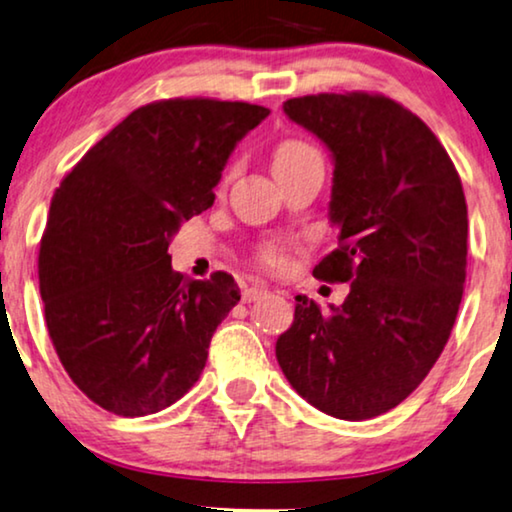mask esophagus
I'll return each instance as SVG.
<instances>
[{"label":"esophagus","instance_id":"esophagus-1","mask_svg":"<svg viewBox=\"0 0 512 512\" xmlns=\"http://www.w3.org/2000/svg\"><path fill=\"white\" fill-rule=\"evenodd\" d=\"M265 296H268V289H265V286H261V284H254V286H247V289H244L242 300H244V303H254V300H261Z\"/></svg>","mask_w":512,"mask_h":512}]
</instances>
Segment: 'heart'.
<instances>
[{"instance_id": "obj_1", "label": "heart", "mask_w": 512, "mask_h": 512, "mask_svg": "<svg viewBox=\"0 0 512 512\" xmlns=\"http://www.w3.org/2000/svg\"><path fill=\"white\" fill-rule=\"evenodd\" d=\"M312 158H319V153L312 149L310 144L300 142V139H286L275 149V170L277 167H289V165H298V163H305V160H312ZM258 261L265 268H282L284 265V251L275 247V244H268L261 251V256H258Z\"/></svg>"}]
</instances>
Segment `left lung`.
I'll list each match as a JSON object with an SVG mask.
<instances>
[{
  "mask_svg": "<svg viewBox=\"0 0 512 512\" xmlns=\"http://www.w3.org/2000/svg\"><path fill=\"white\" fill-rule=\"evenodd\" d=\"M284 114L333 156L340 247L312 275L352 284L328 310L296 296L279 368L326 415L373 419L422 384L450 338L466 282L464 188L422 118L389 97L305 95Z\"/></svg>",
  "mask_w": 512,
  "mask_h": 512,
  "instance_id": "left-lung-1",
  "label": "left lung"
}]
</instances>
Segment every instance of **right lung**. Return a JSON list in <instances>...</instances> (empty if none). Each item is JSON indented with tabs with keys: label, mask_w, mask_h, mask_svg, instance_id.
Segmentation results:
<instances>
[{
	"label": "right lung",
	"mask_w": 512,
	"mask_h": 512,
	"mask_svg": "<svg viewBox=\"0 0 512 512\" xmlns=\"http://www.w3.org/2000/svg\"><path fill=\"white\" fill-rule=\"evenodd\" d=\"M268 114L202 97L146 104L55 191L39 249L46 326L67 375L100 408L153 415L198 382L240 289L228 272L179 275L167 247L212 207L230 153Z\"/></svg>",
	"instance_id": "add662e5"
}]
</instances>
